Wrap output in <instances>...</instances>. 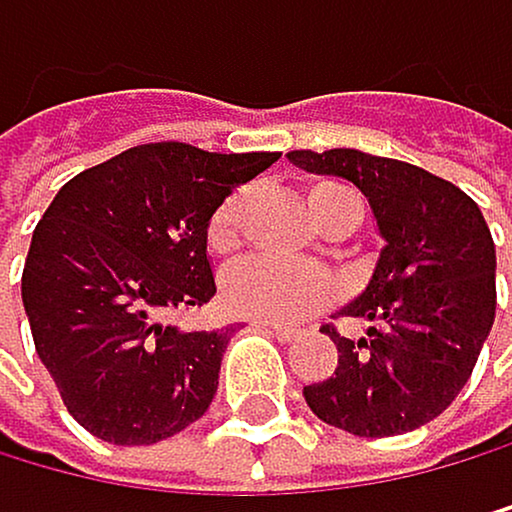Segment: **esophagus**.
<instances>
[{"label":"esophagus","mask_w":512,"mask_h":512,"mask_svg":"<svg viewBox=\"0 0 512 512\" xmlns=\"http://www.w3.org/2000/svg\"><path fill=\"white\" fill-rule=\"evenodd\" d=\"M253 327L262 330V333H269V336H275V340H282V343H291L298 336L295 327H282V323H272V320H253Z\"/></svg>","instance_id":"esophagus-1"}]
</instances>
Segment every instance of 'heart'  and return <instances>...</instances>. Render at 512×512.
<instances>
[{"label":"heart","instance_id":"heart-1","mask_svg":"<svg viewBox=\"0 0 512 512\" xmlns=\"http://www.w3.org/2000/svg\"><path fill=\"white\" fill-rule=\"evenodd\" d=\"M362 211L359 198L343 185L320 182L307 192V211H311L314 224L323 227L333 221L340 211ZM243 211L246 195L237 192L224 198L208 224V250L217 259H230L243 243ZM336 295V285L327 272L320 269H291L278 266V262L253 259L246 266L234 269L224 282V301L234 314L256 317V320H301L307 314L327 307Z\"/></svg>","mask_w":512,"mask_h":512}]
</instances>
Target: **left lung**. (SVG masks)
I'll use <instances>...</instances> for the list:
<instances>
[{
	"label": "left lung",
	"instance_id": "left-lung-1",
	"mask_svg": "<svg viewBox=\"0 0 512 512\" xmlns=\"http://www.w3.org/2000/svg\"><path fill=\"white\" fill-rule=\"evenodd\" d=\"M288 160L343 176L368 198L385 237L372 282L343 307L368 320L359 340L320 327L340 362L304 388L323 423L352 436H401L446 410L471 378L497 311V253L481 208L413 163L362 150H291Z\"/></svg>",
	"mask_w": 512,
	"mask_h": 512
}]
</instances>
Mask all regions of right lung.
Returning <instances> with one entry per match:
<instances>
[{
  "label": "right lung",
  "mask_w": 512,
  "mask_h": 512,
  "mask_svg": "<svg viewBox=\"0 0 512 512\" xmlns=\"http://www.w3.org/2000/svg\"><path fill=\"white\" fill-rule=\"evenodd\" d=\"M278 153L140 144L79 172L34 227L21 301L73 420L115 446H153L211 407L234 330H182L169 311L214 298L208 224Z\"/></svg>",
  "instance_id": "right-lung-1"
}]
</instances>
